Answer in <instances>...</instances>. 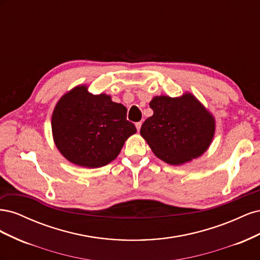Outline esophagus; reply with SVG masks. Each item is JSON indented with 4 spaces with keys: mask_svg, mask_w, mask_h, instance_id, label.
I'll list each match as a JSON object with an SVG mask.
<instances>
[{
    "mask_svg": "<svg viewBox=\"0 0 260 260\" xmlns=\"http://www.w3.org/2000/svg\"><path fill=\"white\" fill-rule=\"evenodd\" d=\"M141 125H142V122H141V121L136 122V127H137V130H138V131H140V129H141Z\"/></svg>",
    "mask_w": 260,
    "mask_h": 260,
    "instance_id": "esophagus-1",
    "label": "esophagus"
}]
</instances>
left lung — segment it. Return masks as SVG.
I'll use <instances>...</instances> for the list:
<instances>
[{
	"instance_id": "1",
	"label": "left lung",
	"mask_w": 260,
	"mask_h": 260,
	"mask_svg": "<svg viewBox=\"0 0 260 260\" xmlns=\"http://www.w3.org/2000/svg\"><path fill=\"white\" fill-rule=\"evenodd\" d=\"M140 133L153 153L170 165H182L207 151L215 136V118L191 93L155 96Z\"/></svg>"
}]
</instances>
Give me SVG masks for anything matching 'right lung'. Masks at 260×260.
Segmentation results:
<instances>
[{
	"mask_svg": "<svg viewBox=\"0 0 260 260\" xmlns=\"http://www.w3.org/2000/svg\"><path fill=\"white\" fill-rule=\"evenodd\" d=\"M136 125L127 120V108L107 94L93 95L86 85L64 94L52 115L54 143L77 166L99 168L113 161Z\"/></svg>",
	"mask_w": 260,
	"mask_h": 260,
	"instance_id": "right-lung-1",
	"label": "right lung"
}]
</instances>
